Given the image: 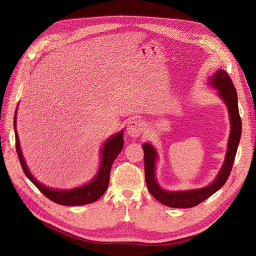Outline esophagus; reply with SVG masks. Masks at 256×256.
Instances as JSON below:
<instances>
[{
    "mask_svg": "<svg viewBox=\"0 0 256 256\" xmlns=\"http://www.w3.org/2000/svg\"><path fill=\"white\" fill-rule=\"evenodd\" d=\"M144 124L140 120H132L128 124L126 132L132 138H138L144 130Z\"/></svg>",
    "mask_w": 256,
    "mask_h": 256,
    "instance_id": "esophagus-1",
    "label": "esophagus"
}]
</instances>
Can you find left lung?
I'll return each instance as SVG.
<instances>
[{"instance_id":"8db88e82","label":"left lung","mask_w":256,"mask_h":256,"mask_svg":"<svg viewBox=\"0 0 256 256\" xmlns=\"http://www.w3.org/2000/svg\"><path fill=\"white\" fill-rule=\"evenodd\" d=\"M208 79L210 86L218 90V95L226 103L231 122V130L225 162L212 184L198 190L181 192H167L162 190L155 177L157 152L153 146L149 142H144L142 146L144 159V178L148 190L157 200L170 208H192L208 198L225 184L234 164L242 132V122L238 109L237 92L230 76L224 70H216L214 75Z\"/></svg>"}]
</instances>
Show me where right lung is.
Wrapping results in <instances>:
<instances>
[{"label":"right lung","mask_w":256,"mask_h":256,"mask_svg":"<svg viewBox=\"0 0 256 256\" xmlns=\"http://www.w3.org/2000/svg\"><path fill=\"white\" fill-rule=\"evenodd\" d=\"M17 114V110H16ZM14 116V130H15V140H16V151L22 166V169L28 179L32 184L38 188L50 200L62 204V206H83L94 202L99 198L103 196L105 190L108 188L109 184V175H110L112 166L118 157V155L122 152L124 147V132H120L116 134L109 138L103 144L101 150V163L99 171L96 176L93 178L88 184H85L80 188H76L72 190H52L44 186L40 182L36 180L32 174L29 172L25 160L22 155V151L20 149L19 136L16 130V114Z\"/></svg>","instance_id":"right-lung-1"}]
</instances>
